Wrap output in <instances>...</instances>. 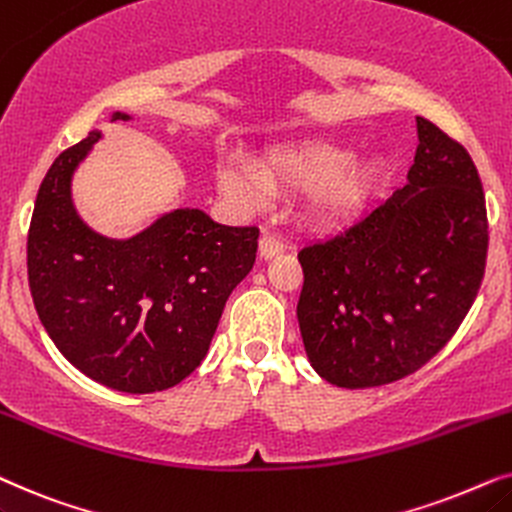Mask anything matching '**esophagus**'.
Instances as JSON below:
<instances>
[{"label":"esophagus","mask_w":512,"mask_h":512,"mask_svg":"<svg viewBox=\"0 0 512 512\" xmlns=\"http://www.w3.org/2000/svg\"><path fill=\"white\" fill-rule=\"evenodd\" d=\"M283 250H285V243H283L278 236H274V234H264V236L260 238V255L264 257V260H269V257L281 255Z\"/></svg>","instance_id":"34e87169"}]
</instances>
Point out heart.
Instances as JSON below:
<instances>
[{"label": "heart", "mask_w": 512, "mask_h": 512, "mask_svg": "<svg viewBox=\"0 0 512 512\" xmlns=\"http://www.w3.org/2000/svg\"><path fill=\"white\" fill-rule=\"evenodd\" d=\"M349 152L330 142L278 149L264 163V175L283 192H311V210L323 220H342L363 206L370 173L363 166H349ZM248 168H224L220 187L248 206H264L269 185Z\"/></svg>", "instance_id": "1"}]
</instances>
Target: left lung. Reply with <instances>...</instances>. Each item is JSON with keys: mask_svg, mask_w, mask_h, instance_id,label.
<instances>
[{"mask_svg": "<svg viewBox=\"0 0 512 512\" xmlns=\"http://www.w3.org/2000/svg\"><path fill=\"white\" fill-rule=\"evenodd\" d=\"M407 185L339 234L297 252L299 330L339 388L391 384L459 330L487 264V208L470 154L424 117Z\"/></svg>", "mask_w": 512, "mask_h": 512, "instance_id": "obj_1", "label": "left lung"}]
</instances>
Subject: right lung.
Segmentation results:
<instances>
[{
    "label": "right lung",
    "instance_id": "obj_1",
    "mask_svg": "<svg viewBox=\"0 0 512 512\" xmlns=\"http://www.w3.org/2000/svg\"><path fill=\"white\" fill-rule=\"evenodd\" d=\"M98 138L91 131L58 154L39 187L27 231L32 302L86 377L124 393L166 391L206 358L231 290L255 264L260 229L182 208L128 241L98 236L70 199L74 168Z\"/></svg>",
    "mask_w": 512,
    "mask_h": 512
}]
</instances>
